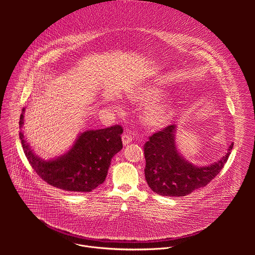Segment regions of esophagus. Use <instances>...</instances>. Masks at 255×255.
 Returning <instances> with one entry per match:
<instances>
[{
	"mask_svg": "<svg viewBox=\"0 0 255 255\" xmlns=\"http://www.w3.org/2000/svg\"><path fill=\"white\" fill-rule=\"evenodd\" d=\"M122 140H123V144L124 145H128V144H129L132 141V137L128 132H125L123 134V136H122Z\"/></svg>",
	"mask_w": 255,
	"mask_h": 255,
	"instance_id": "34e87169",
	"label": "esophagus"
}]
</instances>
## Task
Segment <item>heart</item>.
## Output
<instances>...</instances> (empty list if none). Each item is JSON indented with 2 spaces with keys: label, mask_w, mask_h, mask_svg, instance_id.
Here are the masks:
<instances>
[{
  "label": "heart",
  "mask_w": 255,
  "mask_h": 255,
  "mask_svg": "<svg viewBox=\"0 0 255 255\" xmlns=\"http://www.w3.org/2000/svg\"><path fill=\"white\" fill-rule=\"evenodd\" d=\"M164 91L155 86H146L135 90L129 95V99L134 102H146L158 100L163 97ZM175 113L174 105L168 102L153 103L146 108L143 120L150 127H162L167 125Z\"/></svg>",
  "instance_id": "obj_1"
}]
</instances>
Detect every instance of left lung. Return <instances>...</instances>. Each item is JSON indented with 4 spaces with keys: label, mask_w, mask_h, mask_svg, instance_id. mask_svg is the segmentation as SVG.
<instances>
[{
    "label": "left lung",
    "mask_w": 255,
    "mask_h": 255,
    "mask_svg": "<svg viewBox=\"0 0 255 255\" xmlns=\"http://www.w3.org/2000/svg\"><path fill=\"white\" fill-rule=\"evenodd\" d=\"M176 125L168 126L149 136L144 144L145 180L149 187L164 196H185L211 182L226 164L234 143L225 155L209 166H194L179 153Z\"/></svg>",
    "instance_id": "8db88e82"
}]
</instances>
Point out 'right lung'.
Returning <instances> with one entry per match:
<instances>
[{
	"instance_id": "right-lung-1",
	"label": "right lung",
	"mask_w": 255,
	"mask_h": 255,
	"mask_svg": "<svg viewBox=\"0 0 255 255\" xmlns=\"http://www.w3.org/2000/svg\"><path fill=\"white\" fill-rule=\"evenodd\" d=\"M24 111L19 119V137L29 164L47 183L63 190L89 192L103 183L112 158L123 148V128L115 125L107 128L86 130L79 134L73 147L53 160H42L24 139L21 128Z\"/></svg>"
}]
</instances>
